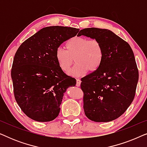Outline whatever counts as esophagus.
Segmentation results:
<instances>
[{
    "label": "esophagus",
    "instance_id": "obj_1",
    "mask_svg": "<svg viewBox=\"0 0 147 147\" xmlns=\"http://www.w3.org/2000/svg\"><path fill=\"white\" fill-rule=\"evenodd\" d=\"M80 84H81V80H80V79L76 80V86L79 87V86H80Z\"/></svg>",
    "mask_w": 147,
    "mask_h": 147
}]
</instances>
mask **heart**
I'll return each mask as SVG.
<instances>
[{
    "label": "heart",
    "mask_w": 147,
    "mask_h": 147,
    "mask_svg": "<svg viewBox=\"0 0 147 147\" xmlns=\"http://www.w3.org/2000/svg\"><path fill=\"white\" fill-rule=\"evenodd\" d=\"M66 47L67 49L58 47L55 57L64 71L70 69L74 61L76 62V65L69 71L70 76L81 77L88 70L94 72L100 67L104 57V49L99 41L76 36L67 41Z\"/></svg>",
    "instance_id": "1"
}]
</instances>
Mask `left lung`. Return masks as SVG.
Listing matches in <instances>:
<instances>
[{
  "label": "left lung",
  "mask_w": 147,
  "mask_h": 147,
  "mask_svg": "<svg viewBox=\"0 0 147 147\" xmlns=\"http://www.w3.org/2000/svg\"><path fill=\"white\" fill-rule=\"evenodd\" d=\"M81 35L99 41L104 49L100 67L81 79L84 112L92 121H112L124 113L135 96L138 70L134 53L110 30L86 28Z\"/></svg>",
  "instance_id": "8db88e82"
}]
</instances>
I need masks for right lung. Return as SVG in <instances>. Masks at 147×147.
I'll return each instance as SVG.
<instances>
[{
	"mask_svg": "<svg viewBox=\"0 0 147 147\" xmlns=\"http://www.w3.org/2000/svg\"><path fill=\"white\" fill-rule=\"evenodd\" d=\"M79 29L44 27L25 40L14 57L11 69L16 101L28 117L49 122L59 115L63 94L76 80L67 76L58 64L55 52Z\"/></svg>",
	"mask_w": 147,
	"mask_h": 147,
	"instance_id": "add662e5",
	"label": "right lung"
}]
</instances>
